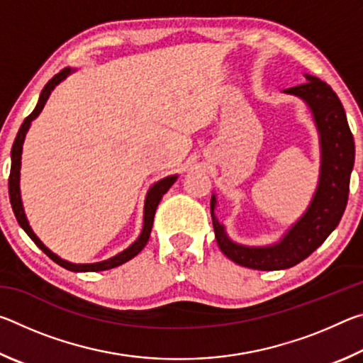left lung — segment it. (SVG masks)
<instances>
[{
    "label": "left lung",
    "instance_id": "8db88e82",
    "mask_svg": "<svg viewBox=\"0 0 363 363\" xmlns=\"http://www.w3.org/2000/svg\"><path fill=\"white\" fill-rule=\"evenodd\" d=\"M306 83L284 89L303 101L311 110L320 145V173L317 189L301 218L270 245H242L233 242L225 225L216 218L218 196L211 195L214 235L223 253L240 266L256 270H281L296 266L320 247L336 229L347 205L349 181L354 168L355 147L346 112L330 86L317 77L307 75Z\"/></svg>",
    "mask_w": 363,
    "mask_h": 363
}]
</instances>
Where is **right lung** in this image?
Listing matches in <instances>:
<instances>
[{
  "label": "right lung",
  "mask_w": 363,
  "mask_h": 363,
  "mask_svg": "<svg viewBox=\"0 0 363 363\" xmlns=\"http://www.w3.org/2000/svg\"><path fill=\"white\" fill-rule=\"evenodd\" d=\"M77 72V69H70V67H67L62 72H59L57 75H54L49 82L46 83L45 88H43L41 94H40V99L38 104H36V107L32 113H30L26 120H23L22 126L19 133H17L14 144H12V150H11V174H9V199H11V205H12V211L16 214V219L19 225L22 227L23 230H26L27 235L32 238L35 242L36 247H38L41 251H45V253L51 257V259L59 264V266H62L67 270H72V272H99V270H107V269H113V267H118L121 264L128 262L130 259H133L134 256L139 255L143 248L147 245L150 238V232H152V225H153V216H155V211H157V206L160 203V200L163 199V195L168 192L169 187L173 186L177 179V174H171L163 177V179L157 181L153 186L149 189V192L145 195V201H144V224H143V230H140L138 240H134L130 247L126 250H123L121 253L115 255L112 257H108L106 261H99V262H91V264H75V262H70V261H65L62 257L57 256L56 253H52L51 250H49L45 243H43L38 237H36V233L33 232L32 225H30L28 219H27V214L26 210H23V203H22V195H21V167H22V150H23V143H26V136L30 130V126H32V121L36 118L41 113V110L45 108L46 102L49 99V96L54 91V88L59 83H62L64 79L70 75V73Z\"/></svg>",
  "instance_id": "obj_1"
}]
</instances>
